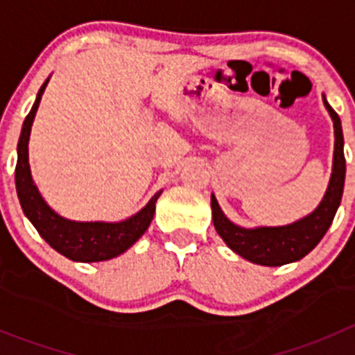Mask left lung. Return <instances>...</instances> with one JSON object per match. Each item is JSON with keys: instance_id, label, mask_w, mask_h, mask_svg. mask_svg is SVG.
Instances as JSON below:
<instances>
[{"instance_id": "obj_1", "label": "left lung", "mask_w": 355, "mask_h": 355, "mask_svg": "<svg viewBox=\"0 0 355 355\" xmlns=\"http://www.w3.org/2000/svg\"><path fill=\"white\" fill-rule=\"evenodd\" d=\"M323 103L324 108L330 113L333 128H335V151H333L330 184H328L323 199L313 213L293 221V223L284 225V227L244 228L225 216L214 194H211L213 223L218 235L235 254L250 263L261 264V266H284V264L302 259L320 244L335 218L340 200H342L343 184H345L343 134L340 116L328 105L324 94Z\"/></svg>"}]
</instances>
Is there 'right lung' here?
I'll return each instance as SVG.
<instances>
[{"label":"right lung","mask_w":355,"mask_h":355,"mask_svg":"<svg viewBox=\"0 0 355 355\" xmlns=\"http://www.w3.org/2000/svg\"><path fill=\"white\" fill-rule=\"evenodd\" d=\"M49 77L39 89L31 111L25 116L19 146H17L15 187L24 214L28 218L35 230L56 252L63 254L77 263H98L120 256L130 249L144 235L155 216L156 200L163 191H157L151 200L139 213L121 221H73L60 216L48 206L39 192L31 175L28 164V139L34 123L35 111L39 108Z\"/></svg>","instance_id":"add662e5"}]
</instances>
